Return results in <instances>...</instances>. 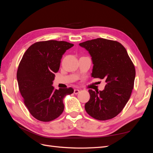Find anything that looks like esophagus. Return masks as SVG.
<instances>
[{
    "label": "esophagus",
    "instance_id": "obj_1",
    "mask_svg": "<svg viewBox=\"0 0 153 153\" xmlns=\"http://www.w3.org/2000/svg\"><path fill=\"white\" fill-rule=\"evenodd\" d=\"M80 92V90L79 89H75L74 90V94H78Z\"/></svg>",
    "mask_w": 153,
    "mask_h": 153
}]
</instances>
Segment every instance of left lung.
Masks as SVG:
<instances>
[{"mask_svg": "<svg viewBox=\"0 0 153 153\" xmlns=\"http://www.w3.org/2000/svg\"><path fill=\"white\" fill-rule=\"evenodd\" d=\"M91 56L92 76L105 79L103 91L89 90L87 113L100 121L115 117L127 103L133 89L135 69L126 50L117 41L97 38L79 44Z\"/></svg>", "mask_w": 153, "mask_h": 153, "instance_id": "8db88e82", "label": "left lung"}]
</instances>
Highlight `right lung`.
Here are the masks:
<instances>
[{"label":"right lung","instance_id":"right-lung-1","mask_svg":"<svg viewBox=\"0 0 153 153\" xmlns=\"http://www.w3.org/2000/svg\"><path fill=\"white\" fill-rule=\"evenodd\" d=\"M73 44L49 40L32 45L26 50L18 66V87L27 108L36 119L48 122L63 112V100L72 94L71 87L55 89L52 85L61 60Z\"/></svg>","mask_w":153,"mask_h":153}]
</instances>
